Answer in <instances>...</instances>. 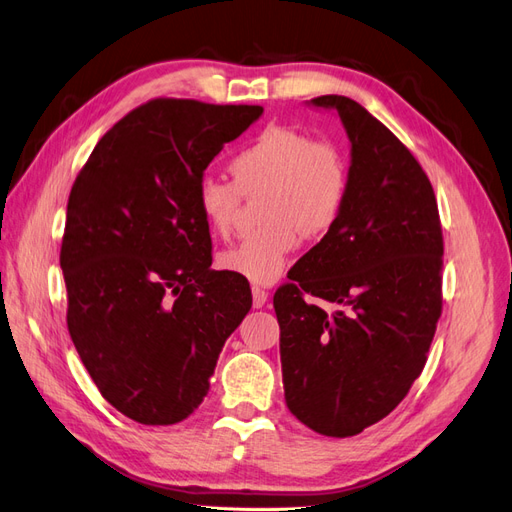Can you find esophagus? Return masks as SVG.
Here are the masks:
<instances>
[{"instance_id":"1","label":"esophagus","mask_w":512,"mask_h":512,"mask_svg":"<svg viewBox=\"0 0 512 512\" xmlns=\"http://www.w3.org/2000/svg\"><path fill=\"white\" fill-rule=\"evenodd\" d=\"M252 303H254V308H262L267 303V293L262 288H258V286H254L252 288Z\"/></svg>"}]
</instances>
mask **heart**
I'll return each instance as SVG.
<instances>
[{
    "mask_svg": "<svg viewBox=\"0 0 512 512\" xmlns=\"http://www.w3.org/2000/svg\"><path fill=\"white\" fill-rule=\"evenodd\" d=\"M234 181L202 176L198 211L215 237H230L243 196L260 198L258 232L217 258L219 267L252 284L278 282L301 243L323 237L342 215L349 170L340 150L308 133L267 127L230 161Z\"/></svg>",
    "mask_w": 512,
    "mask_h": 512,
    "instance_id": "obj_1",
    "label": "heart"
}]
</instances>
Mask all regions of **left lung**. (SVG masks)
<instances>
[{
    "instance_id": "left-lung-1",
    "label": "left lung",
    "mask_w": 512,
    "mask_h": 512,
    "mask_svg": "<svg viewBox=\"0 0 512 512\" xmlns=\"http://www.w3.org/2000/svg\"><path fill=\"white\" fill-rule=\"evenodd\" d=\"M349 193L325 237L275 290L286 407L312 431L351 437L383 420L420 377L441 316L444 239L431 181L405 144L349 96ZM319 296L338 305L325 313Z\"/></svg>"
}]
</instances>
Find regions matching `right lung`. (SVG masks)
<instances>
[{"label": "right lung", "mask_w": 512, "mask_h": 512, "mask_svg": "<svg viewBox=\"0 0 512 512\" xmlns=\"http://www.w3.org/2000/svg\"><path fill=\"white\" fill-rule=\"evenodd\" d=\"M260 116V105L148 101L101 137L68 196V331L103 398L140 424L198 409L252 308L247 280L211 269L196 187Z\"/></svg>", "instance_id": "right-lung-1"}]
</instances>
